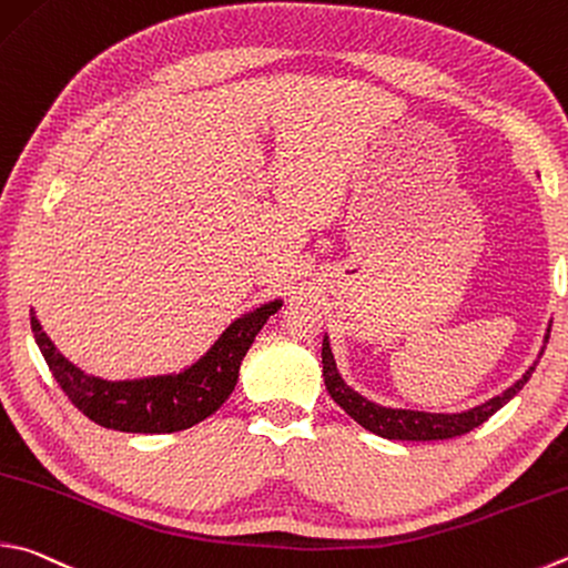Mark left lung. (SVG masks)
<instances>
[{"label": "left lung", "instance_id": "obj_1", "mask_svg": "<svg viewBox=\"0 0 568 568\" xmlns=\"http://www.w3.org/2000/svg\"><path fill=\"white\" fill-rule=\"evenodd\" d=\"M549 339V337H546ZM536 367V363H534ZM534 367L527 369V375L517 379V385H511L507 392L491 397L484 405L474 407L462 415H429V412H412V409H387L373 405L365 397H359L357 392L349 389L343 377L337 375L333 353H329L327 337L323 339V375L325 387L339 407H343L357 425L375 432V435L385 439H412V442H429V439H452L459 435H467L474 427H479L481 422H487L494 412L507 405V402L517 395V392L529 383Z\"/></svg>", "mask_w": 568, "mask_h": 568}]
</instances>
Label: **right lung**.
Here are the masks:
<instances>
[{
  "mask_svg": "<svg viewBox=\"0 0 568 568\" xmlns=\"http://www.w3.org/2000/svg\"><path fill=\"white\" fill-rule=\"evenodd\" d=\"M281 303H267L225 329L199 365L176 377L136 379V383H104L89 377L57 353L51 339L32 315V333L51 375L79 412L97 425L139 435H169L199 425L211 417L239 383V369L255 335L277 313Z\"/></svg>",
  "mask_w": 568,
  "mask_h": 568,
  "instance_id": "obj_1",
  "label": "right lung"
}]
</instances>
